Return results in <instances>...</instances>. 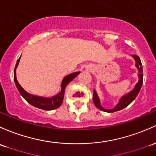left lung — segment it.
Masks as SVG:
<instances>
[{
    "mask_svg": "<svg viewBox=\"0 0 156 156\" xmlns=\"http://www.w3.org/2000/svg\"><path fill=\"white\" fill-rule=\"evenodd\" d=\"M132 57H134V60H135L136 63V66L138 69V75H139V81L138 82L136 83L135 87L132 91L129 93H128L127 95L124 96L123 97L121 98V99L119 100V103L116 105V107L113 109L111 110H107L105 109L101 106L100 105V101L99 99V97H98L97 94H96V92L95 91V90H93V102H94V105H96V108H98L99 109L101 110V111H105V112H108V113H113L115 112V111H120V110L123 109L126 107H127L131 102H132L133 100L135 99L136 96L138 94L139 91H140V88H141L142 84H143V69H142V63L141 61H140V59L137 55H133Z\"/></svg>",
    "mask_w": 156,
    "mask_h": 156,
    "instance_id": "8db88e82",
    "label": "left lung"
}]
</instances>
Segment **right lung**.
Returning <instances> with one entry per match:
<instances>
[{
	"mask_svg": "<svg viewBox=\"0 0 156 156\" xmlns=\"http://www.w3.org/2000/svg\"><path fill=\"white\" fill-rule=\"evenodd\" d=\"M19 60H20V57L18 59L17 63L16 64V67H15L14 69V81L16 85V87H17L18 90H19L20 94L22 95V96L24 98L26 101L28 103H30L31 105L34 106V107L39 108V109L45 110V111H51V110L56 109V108H59L61 104L63 103V96H64V91L66 87L67 86L69 83L73 80L77 75H78L80 73L79 72H77V73H74L70 74V75L66 76L63 78V81L61 83V91L60 93L56 95V96H53V97L51 98H43V97H39V96H35L34 95H30L29 93H27V92L24 91V90L21 87V85L19 84L18 82L17 79H16V67H17L18 64L19 63Z\"/></svg>",
	"mask_w": 156,
	"mask_h": 156,
	"instance_id": "add662e5",
	"label": "right lung"
}]
</instances>
